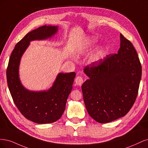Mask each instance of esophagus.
Masks as SVG:
<instances>
[{
	"instance_id": "obj_1",
	"label": "esophagus",
	"mask_w": 148,
	"mask_h": 148,
	"mask_svg": "<svg viewBox=\"0 0 148 148\" xmlns=\"http://www.w3.org/2000/svg\"><path fill=\"white\" fill-rule=\"evenodd\" d=\"M75 82L77 85H79V86H81L84 82V79L81 76H77L75 79Z\"/></svg>"
}]
</instances>
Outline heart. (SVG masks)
<instances>
[{"label":"heart","mask_w":148,"mask_h":148,"mask_svg":"<svg viewBox=\"0 0 148 148\" xmlns=\"http://www.w3.org/2000/svg\"><path fill=\"white\" fill-rule=\"evenodd\" d=\"M97 42V40L95 37H89L87 39L85 40L83 44L80 47L79 52L80 53H84L86 50L92 49L95 45ZM104 53V50L102 49H99L97 50L95 53L92 57V60L96 61L99 59L103 56Z\"/></svg>","instance_id":"1"}]
</instances>
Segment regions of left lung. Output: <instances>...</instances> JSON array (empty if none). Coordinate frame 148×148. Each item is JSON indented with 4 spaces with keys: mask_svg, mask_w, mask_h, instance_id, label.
<instances>
[{
    "mask_svg": "<svg viewBox=\"0 0 148 148\" xmlns=\"http://www.w3.org/2000/svg\"><path fill=\"white\" fill-rule=\"evenodd\" d=\"M117 53L107 55L84 68L89 77L82 85L89 115L97 122L123 117L134 104L141 78V64L132 43L121 34Z\"/></svg>",
    "mask_w": 148,
    "mask_h": 148,
    "instance_id": "1",
    "label": "left lung"
}]
</instances>
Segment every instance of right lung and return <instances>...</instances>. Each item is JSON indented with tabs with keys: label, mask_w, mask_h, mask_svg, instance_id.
<instances>
[{
	"label": "right lung",
	"mask_w": 148,
	"mask_h": 148,
	"mask_svg": "<svg viewBox=\"0 0 148 148\" xmlns=\"http://www.w3.org/2000/svg\"><path fill=\"white\" fill-rule=\"evenodd\" d=\"M58 29V26L45 25L28 32L15 45L7 69L8 87L18 110L28 120L40 124L55 122L63 115L75 73H59L50 89L34 92L23 86L19 77V66L31 41L49 39Z\"/></svg>",
	"instance_id": "1"
}]
</instances>
